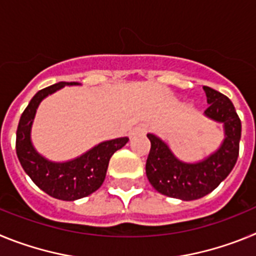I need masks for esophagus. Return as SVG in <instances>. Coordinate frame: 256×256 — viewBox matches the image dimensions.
Wrapping results in <instances>:
<instances>
[{
  "instance_id": "obj_1",
  "label": "esophagus",
  "mask_w": 256,
  "mask_h": 256,
  "mask_svg": "<svg viewBox=\"0 0 256 256\" xmlns=\"http://www.w3.org/2000/svg\"><path fill=\"white\" fill-rule=\"evenodd\" d=\"M148 132V126H144V124H140L136 128H133V130L130 132V136L134 134H141V133H146Z\"/></svg>"
}]
</instances>
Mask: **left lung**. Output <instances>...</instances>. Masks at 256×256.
Instances as JSON below:
<instances>
[{
	"label": "left lung",
	"mask_w": 256,
	"mask_h": 256,
	"mask_svg": "<svg viewBox=\"0 0 256 256\" xmlns=\"http://www.w3.org/2000/svg\"><path fill=\"white\" fill-rule=\"evenodd\" d=\"M209 108L205 116L224 126L220 148L198 162H184L176 158L168 144L148 133L150 154L146 162V176L162 195L183 201L198 200L210 194L227 178L238 158L241 120L232 101L220 92L204 86Z\"/></svg>",
	"instance_id": "1"
}]
</instances>
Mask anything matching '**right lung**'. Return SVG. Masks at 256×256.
I'll return each mask as SVG.
<instances>
[{"label":"right lung","mask_w":256,"mask_h":256,"mask_svg":"<svg viewBox=\"0 0 256 256\" xmlns=\"http://www.w3.org/2000/svg\"><path fill=\"white\" fill-rule=\"evenodd\" d=\"M76 84L79 83L58 82L38 91L22 114L16 130V155L22 169L47 195L64 201L86 198L100 188L110 158L130 141L128 137H120L101 142L76 159L65 162H50L36 151L30 141V130L38 105L60 88Z\"/></svg>","instance_id":"1"}]
</instances>
